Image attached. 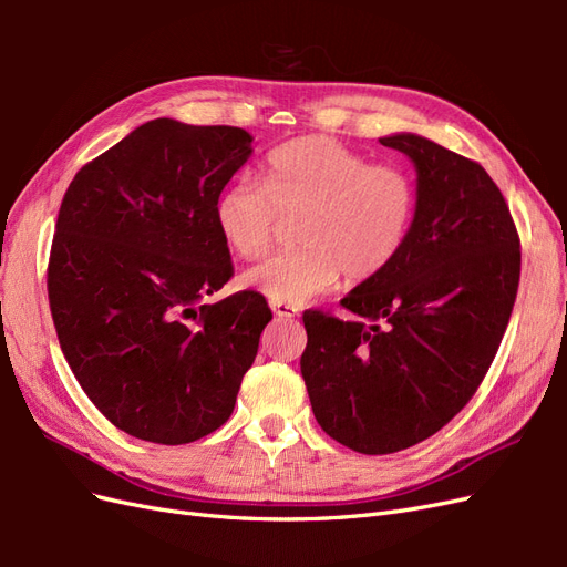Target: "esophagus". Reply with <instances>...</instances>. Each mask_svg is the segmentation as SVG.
Returning <instances> with one entry per match:
<instances>
[{"label": "esophagus", "instance_id": "1", "mask_svg": "<svg viewBox=\"0 0 567 567\" xmlns=\"http://www.w3.org/2000/svg\"><path fill=\"white\" fill-rule=\"evenodd\" d=\"M269 307H271V312L277 315V317H281V319H293V317H298V307H293V305H286V302H271Z\"/></svg>", "mask_w": 567, "mask_h": 567}]
</instances>
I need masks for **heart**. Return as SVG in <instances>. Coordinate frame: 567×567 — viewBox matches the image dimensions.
Returning <instances> with one entry per match:
<instances>
[{
	"label": "heart",
	"instance_id": "b5f03b06",
	"mask_svg": "<svg viewBox=\"0 0 567 567\" xmlns=\"http://www.w3.org/2000/svg\"><path fill=\"white\" fill-rule=\"evenodd\" d=\"M419 186L404 167L369 163L331 136L312 134L269 151L262 184L229 182L215 198L217 231L238 257L265 252L281 217L298 221L300 250L248 267L241 284L271 302L302 305L340 277L364 284L398 260L414 227Z\"/></svg>",
	"mask_w": 567,
	"mask_h": 567
}]
</instances>
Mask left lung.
Instances as JSON below:
<instances>
[{"mask_svg":"<svg viewBox=\"0 0 567 567\" xmlns=\"http://www.w3.org/2000/svg\"><path fill=\"white\" fill-rule=\"evenodd\" d=\"M416 167L419 210L379 277L302 315L300 371L326 435L392 454L435 435L483 383L520 281V238L485 167L419 134L383 136Z\"/></svg>","mask_w":567,"mask_h":567,"instance_id":"1","label":"left lung"}]
</instances>
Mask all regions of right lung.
<instances>
[{
    "instance_id": "1",
    "label": "right lung",
    "mask_w": 567,
    "mask_h": 567,
    "mask_svg": "<svg viewBox=\"0 0 567 567\" xmlns=\"http://www.w3.org/2000/svg\"><path fill=\"white\" fill-rule=\"evenodd\" d=\"M250 142L241 127L148 120L63 196L51 319L82 390L132 437L186 444L227 423L271 321L255 290L203 305L234 274L213 208Z\"/></svg>"
}]
</instances>
